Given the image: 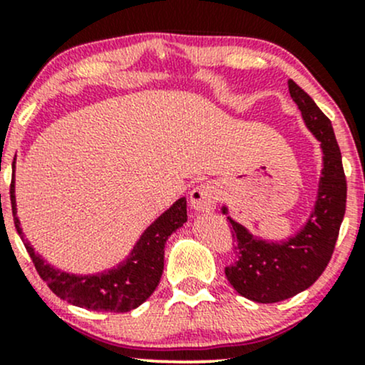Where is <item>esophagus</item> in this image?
I'll list each match as a JSON object with an SVG mask.
<instances>
[{"mask_svg": "<svg viewBox=\"0 0 365 365\" xmlns=\"http://www.w3.org/2000/svg\"><path fill=\"white\" fill-rule=\"evenodd\" d=\"M220 185L216 182H204L194 187L190 192V206L199 212L212 211L216 207L217 199H220Z\"/></svg>", "mask_w": 365, "mask_h": 365, "instance_id": "34e87169", "label": "esophagus"}]
</instances>
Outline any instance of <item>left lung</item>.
<instances>
[{
    "label": "left lung",
    "mask_w": 365,
    "mask_h": 365,
    "mask_svg": "<svg viewBox=\"0 0 365 365\" xmlns=\"http://www.w3.org/2000/svg\"><path fill=\"white\" fill-rule=\"evenodd\" d=\"M288 91L302 113L304 125L321 148V177L311 215L292 235L267 240L233 220L226 204L221 206L235 232L238 254V261L226 267V278L237 293L259 304L290 299L319 278L334 250L346 206L341 153L331 121L293 81H288Z\"/></svg>",
    "instance_id": "8db88e82"
}]
</instances>
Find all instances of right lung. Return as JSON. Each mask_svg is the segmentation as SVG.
Returning <instances> with one entry per match:
<instances>
[{
  "label": "right lung",
  "instance_id": "add662e5",
  "mask_svg": "<svg viewBox=\"0 0 365 365\" xmlns=\"http://www.w3.org/2000/svg\"><path fill=\"white\" fill-rule=\"evenodd\" d=\"M10 197L15 228L22 237L25 249L43 282L48 283L60 299L91 311L128 312L144 304L161 279L166 240L187 221V199L180 197L142 232L130 254L120 264L101 273L75 274L51 266L48 259L37 254L31 242L25 238L16 216L15 175L11 180Z\"/></svg>",
  "mask_w": 365,
  "mask_h": 365
}]
</instances>
